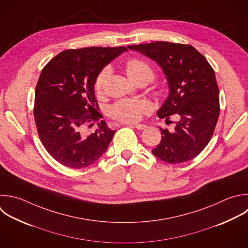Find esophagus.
<instances>
[{
  "mask_svg": "<svg viewBox=\"0 0 248 248\" xmlns=\"http://www.w3.org/2000/svg\"><path fill=\"white\" fill-rule=\"evenodd\" d=\"M137 130H144L146 128V126L144 124H134L133 125Z\"/></svg>",
  "mask_w": 248,
  "mask_h": 248,
  "instance_id": "1",
  "label": "esophagus"
}]
</instances>
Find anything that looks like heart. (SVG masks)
<instances>
[{
	"mask_svg": "<svg viewBox=\"0 0 248 248\" xmlns=\"http://www.w3.org/2000/svg\"><path fill=\"white\" fill-rule=\"evenodd\" d=\"M126 72L129 78L136 82L140 79H145L147 82L154 78L153 68L144 60L139 58H133L129 60L126 64ZM110 74L109 67L104 68L96 77L94 82V89L100 92L105 82L107 81ZM150 110V106L148 103L142 100L135 99H124L116 102L109 108V115L122 122H136L139 121L141 116Z\"/></svg>",
	"mask_w": 248,
	"mask_h": 248,
	"instance_id": "1",
	"label": "heart"
}]
</instances>
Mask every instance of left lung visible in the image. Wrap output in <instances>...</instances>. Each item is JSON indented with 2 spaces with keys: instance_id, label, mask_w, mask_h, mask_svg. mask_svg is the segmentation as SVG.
<instances>
[{
  "instance_id": "8db88e82",
  "label": "left lung",
  "mask_w": 248,
  "mask_h": 248,
  "mask_svg": "<svg viewBox=\"0 0 248 248\" xmlns=\"http://www.w3.org/2000/svg\"><path fill=\"white\" fill-rule=\"evenodd\" d=\"M157 62L162 68L170 94L158 110L168 122L175 114L172 131L162 129L161 141L153 155L169 164L197 157L209 142L220 112L215 73L207 60L189 45L155 42L128 46Z\"/></svg>"
}]
</instances>
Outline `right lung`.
Wrapping results in <instances>:
<instances>
[{
  "label": "right lung",
  "mask_w": 248,
  "mask_h": 248,
  "mask_svg": "<svg viewBox=\"0 0 248 248\" xmlns=\"http://www.w3.org/2000/svg\"><path fill=\"white\" fill-rule=\"evenodd\" d=\"M124 51L125 46L68 49L43 69L36 86L34 116L43 145L60 164L86 168L108 149L115 131L100 120L103 115L97 111L94 82L103 68ZM96 122L98 129L86 135L85 126Z\"/></svg>",
  "instance_id": "1"
}]
</instances>
